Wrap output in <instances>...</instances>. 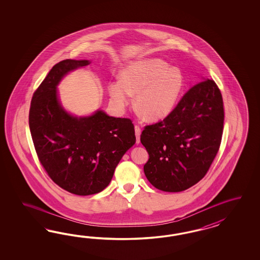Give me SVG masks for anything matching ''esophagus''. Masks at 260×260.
I'll return each mask as SVG.
<instances>
[{
	"instance_id": "34e87169",
	"label": "esophagus",
	"mask_w": 260,
	"mask_h": 260,
	"mask_svg": "<svg viewBox=\"0 0 260 260\" xmlns=\"http://www.w3.org/2000/svg\"><path fill=\"white\" fill-rule=\"evenodd\" d=\"M135 129V136H136V143L139 144L140 143V135H141V127L139 126H134Z\"/></svg>"
}]
</instances>
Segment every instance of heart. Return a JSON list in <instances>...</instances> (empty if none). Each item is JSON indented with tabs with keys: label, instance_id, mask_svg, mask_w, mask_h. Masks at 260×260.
I'll return each instance as SVG.
<instances>
[{
	"label": "heart",
	"instance_id": "1",
	"mask_svg": "<svg viewBox=\"0 0 260 260\" xmlns=\"http://www.w3.org/2000/svg\"><path fill=\"white\" fill-rule=\"evenodd\" d=\"M120 80L109 84L113 106L124 110L136 95L135 107L149 121H159L175 109L185 81L180 70L159 58H146L126 66Z\"/></svg>",
	"mask_w": 260,
	"mask_h": 260
}]
</instances>
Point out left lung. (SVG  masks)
<instances>
[{"instance_id":"obj_1","label":"left lung","mask_w":260,"mask_h":260,"mask_svg":"<svg viewBox=\"0 0 260 260\" xmlns=\"http://www.w3.org/2000/svg\"><path fill=\"white\" fill-rule=\"evenodd\" d=\"M224 109L220 90L202 79L163 121L145 126L142 145L149 153L144 173L156 189L178 192L200 181L220 147Z\"/></svg>"}]
</instances>
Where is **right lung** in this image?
<instances>
[{
  "label": "right lung",
  "instance_id": "add662e5",
  "mask_svg": "<svg viewBox=\"0 0 260 260\" xmlns=\"http://www.w3.org/2000/svg\"><path fill=\"white\" fill-rule=\"evenodd\" d=\"M89 63L67 59L56 63L32 96L28 117L41 164L52 181L77 196L108 187L121 158L136 141L131 119L103 110L77 117L61 106L58 84L70 71Z\"/></svg>",
  "mask_w": 260,
  "mask_h": 260
}]
</instances>
